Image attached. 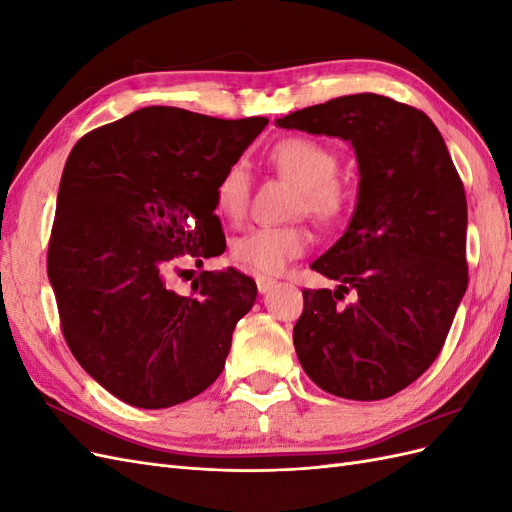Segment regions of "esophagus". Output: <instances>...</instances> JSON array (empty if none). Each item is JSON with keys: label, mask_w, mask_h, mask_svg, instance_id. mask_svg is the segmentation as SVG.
Listing matches in <instances>:
<instances>
[{"label": "esophagus", "mask_w": 512, "mask_h": 512, "mask_svg": "<svg viewBox=\"0 0 512 512\" xmlns=\"http://www.w3.org/2000/svg\"><path fill=\"white\" fill-rule=\"evenodd\" d=\"M256 286H258V292L265 294L269 292L273 286H275V280L269 275H256Z\"/></svg>", "instance_id": "esophagus-1"}]
</instances>
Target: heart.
Segmentation results:
<instances>
[{
	"label": "heart",
	"instance_id": "b5f03b06",
	"mask_svg": "<svg viewBox=\"0 0 512 512\" xmlns=\"http://www.w3.org/2000/svg\"><path fill=\"white\" fill-rule=\"evenodd\" d=\"M271 166L297 185L294 211L305 213L318 224H333L342 218L350 190L337 175V153L307 136H288L277 141L269 153ZM250 170L243 160L232 162L215 185V207L230 220H239L250 205ZM309 247V232L301 226H256L232 241V256L256 271L277 273L288 262L303 256Z\"/></svg>",
	"mask_w": 512,
	"mask_h": 512
}]
</instances>
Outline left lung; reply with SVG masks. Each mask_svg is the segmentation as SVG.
I'll use <instances>...</instances> for the list:
<instances>
[{
	"mask_svg": "<svg viewBox=\"0 0 512 512\" xmlns=\"http://www.w3.org/2000/svg\"><path fill=\"white\" fill-rule=\"evenodd\" d=\"M277 126L350 141L361 173L348 230L312 262L339 286L303 290L294 350L322 391L391 397L438 359L468 288L461 177L433 121L386 96L333 98Z\"/></svg>",
	"mask_w": 512,
	"mask_h": 512,
	"instance_id": "left-lung-1",
	"label": "left lung"
}]
</instances>
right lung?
Returning <instances> with one entry per match:
<instances>
[{
	"label": "right lung",
	"instance_id": "add662e5",
	"mask_svg": "<svg viewBox=\"0 0 512 512\" xmlns=\"http://www.w3.org/2000/svg\"><path fill=\"white\" fill-rule=\"evenodd\" d=\"M269 123L147 106L70 151L49 241V280L74 359L117 399L160 410L203 393L226 365L256 282L203 271L190 297L175 262L218 256L215 185Z\"/></svg>",
	"mask_w": 512,
	"mask_h": 512
}]
</instances>
